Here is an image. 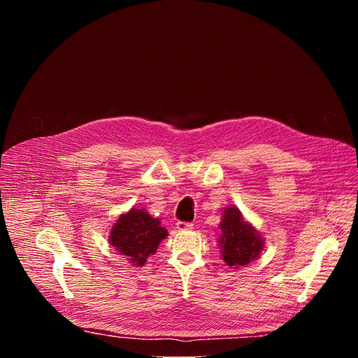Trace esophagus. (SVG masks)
Returning <instances> with one entry per match:
<instances>
[{"label":"esophagus","mask_w":358,"mask_h":358,"mask_svg":"<svg viewBox=\"0 0 358 358\" xmlns=\"http://www.w3.org/2000/svg\"><path fill=\"white\" fill-rule=\"evenodd\" d=\"M192 224H189V222H182V221H178L177 224H176V228L178 229V231H189V229H192Z\"/></svg>","instance_id":"34e87169"}]
</instances>
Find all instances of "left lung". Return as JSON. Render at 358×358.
I'll return each instance as SVG.
<instances>
[{
  "instance_id": "8db88e82",
  "label": "left lung",
  "mask_w": 358,
  "mask_h": 358,
  "mask_svg": "<svg viewBox=\"0 0 358 358\" xmlns=\"http://www.w3.org/2000/svg\"><path fill=\"white\" fill-rule=\"evenodd\" d=\"M220 228L218 243L222 259L228 266H245L261 257L265 241L257 229L243 220L238 208H224Z\"/></svg>"
}]
</instances>
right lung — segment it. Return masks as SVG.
Wrapping results in <instances>:
<instances>
[{
	"label": "right lung",
	"instance_id": "add662e5",
	"mask_svg": "<svg viewBox=\"0 0 358 358\" xmlns=\"http://www.w3.org/2000/svg\"><path fill=\"white\" fill-rule=\"evenodd\" d=\"M167 235L159 218H152L144 208H131L117 218L109 242L130 264L143 266Z\"/></svg>",
	"mask_w": 358,
	"mask_h": 358
}]
</instances>
